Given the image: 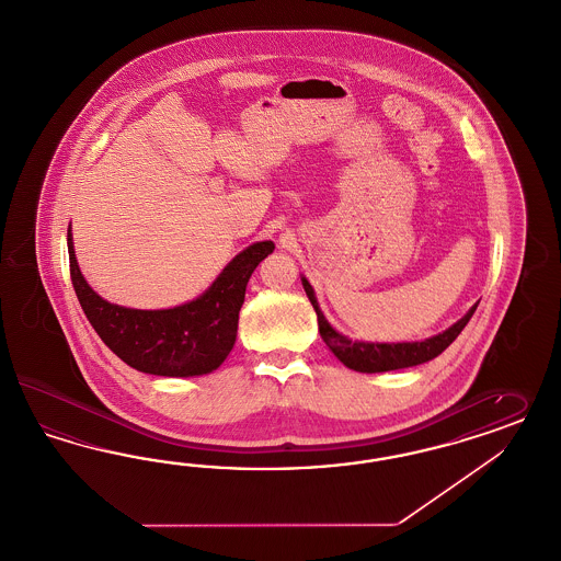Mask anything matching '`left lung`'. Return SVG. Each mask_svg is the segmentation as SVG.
<instances>
[{
	"label": "left lung",
	"mask_w": 561,
	"mask_h": 561,
	"mask_svg": "<svg viewBox=\"0 0 561 561\" xmlns=\"http://www.w3.org/2000/svg\"><path fill=\"white\" fill-rule=\"evenodd\" d=\"M301 285H304L306 295H308V299H310V304L316 310L318 331H320L322 341L327 343V347L350 370L364 374L391 373V370L412 368L417 364L435 359L436 355H440L456 341L457 334L463 331V327L470 322V318L477 311L478 306V304H474L470 310L466 311V316L459 318L456 324H451L447 331L438 332L435 336H428L424 341H403V343L352 341L343 332L332 329L331 322L320 310L313 287H311L310 280L306 276H301Z\"/></svg>",
	"instance_id": "1"
}]
</instances>
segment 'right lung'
Here are the masks:
<instances>
[{
  "label": "right lung",
  "mask_w": 561,
  "mask_h": 561,
  "mask_svg": "<svg viewBox=\"0 0 561 561\" xmlns=\"http://www.w3.org/2000/svg\"><path fill=\"white\" fill-rule=\"evenodd\" d=\"M274 251L257 241L237 253L199 297L167 310H135L105 301L79 268L68 227L70 278L87 320L105 345L139 373L188 378L214 373L237 341L239 311L251 272Z\"/></svg>",
  "instance_id": "right-lung-1"
}]
</instances>
